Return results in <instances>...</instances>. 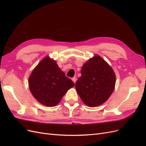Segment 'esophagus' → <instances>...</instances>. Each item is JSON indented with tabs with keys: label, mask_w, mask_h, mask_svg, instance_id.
<instances>
[{
	"label": "esophagus",
	"mask_w": 146,
	"mask_h": 146,
	"mask_svg": "<svg viewBox=\"0 0 146 146\" xmlns=\"http://www.w3.org/2000/svg\"><path fill=\"white\" fill-rule=\"evenodd\" d=\"M72 80L74 82V83H75L76 82V81H77V78L76 77H73L72 78Z\"/></svg>",
	"instance_id": "obj_1"
}]
</instances>
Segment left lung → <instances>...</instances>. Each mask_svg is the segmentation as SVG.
Wrapping results in <instances>:
<instances>
[{
    "instance_id": "1",
    "label": "left lung",
    "mask_w": 146,
    "mask_h": 146,
    "mask_svg": "<svg viewBox=\"0 0 146 146\" xmlns=\"http://www.w3.org/2000/svg\"><path fill=\"white\" fill-rule=\"evenodd\" d=\"M81 74L76 88L83 103L94 107L107 101L116 83L115 74L108 64L96 55L83 66Z\"/></svg>"
}]
</instances>
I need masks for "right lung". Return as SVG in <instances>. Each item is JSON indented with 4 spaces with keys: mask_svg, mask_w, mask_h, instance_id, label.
I'll list each match as a JSON object with an SVG mask.
<instances>
[{
    "mask_svg": "<svg viewBox=\"0 0 146 146\" xmlns=\"http://www.w3.org/2000/svg\"><path fill=\"white\" fill-rule=\"evenodd\" d=\"M30 90L41 104L54 107L74 83L61 71L56 61L46 57L31 74L29 79Z\"/></svg>",
    "mask_w": 146,
    "mask_h": 146,
    "instance_id": "right-lung-1",
    "label": "right lung"
}]
</instances>
